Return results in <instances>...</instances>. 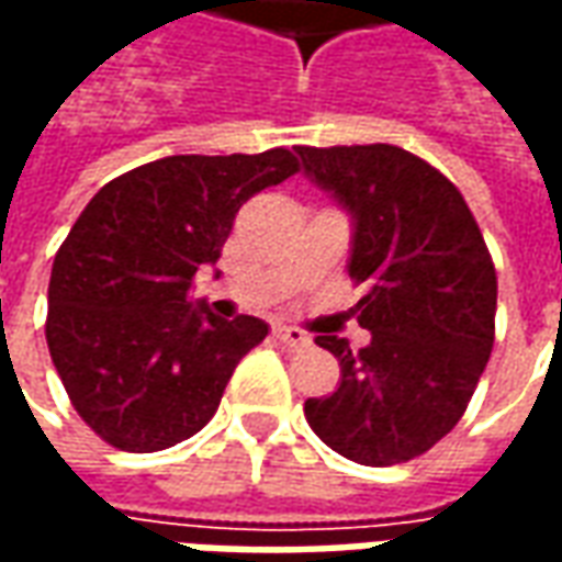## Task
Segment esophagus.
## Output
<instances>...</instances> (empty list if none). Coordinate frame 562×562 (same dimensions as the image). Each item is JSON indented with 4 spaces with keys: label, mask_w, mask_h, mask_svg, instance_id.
<instances>
[{
    "label": "esophagus",
    "mask_w": 562,
    "mask_h": 562,
    "mask_svg": "<svg viewBox=\"0 0 562 562\" xmlns=\"http://www.w3.org/2000/svg\"><path fill=\"white\" fill-rule=\"evenodd\" d=\"M273 334H277V340L285 342L289 349H304V346H310V337H306L304 330L289 328V325H282V328H277Z\"/></svg>",
    "instance_id": "esophagus-1"
}]
</instances>
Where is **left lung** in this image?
I'll list each match as a JSON object with an SVG mask.
<instances>
[{
	"label": "left lung",
	"mask_w": 562,
	"mask_h": 562,
	"mask_svg": "<svg viewBox=\"0 0 562 562\" xmlns=\"http://www.w3.org/2000/svg\"><path fill=\"white\" fill-rule=\"evenodd\" d=\"M304 173L352 216L349 277L364 282L370 342L316 337L340 385L304 415L342 458L391 467L434 448L467 413L494 349L496 270L458 186L391 144L297 147Z\"/></svg>",
	"instance_id": "1"
}]
</instances>
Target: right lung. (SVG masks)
<instances>
[{"instance_id":"right-lung-1","label":"right lung","mask_w":562,"mask_h":562,"mask_svg":"<svg viewBox=\"0 0 562 562\" xmlns=\"http://www.w3.org/2000/svg\"><path fill=\"white\" fill-rule=\"evenodd\" d=\"M301 171L292 149L165 156L104 183L59 246L47 349L68 401L120 451H161L198 434L252 346L256 316L192 301L249 198Z\"/></svg>"}]
</instances>
